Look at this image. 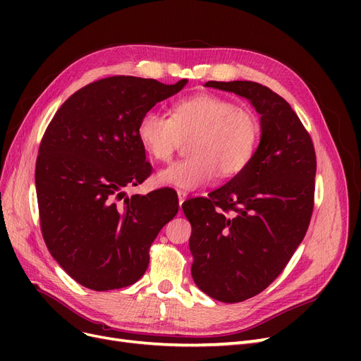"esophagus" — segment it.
Returning a JSON list of instances; mask_svg holds the SVG:
<instances>
[{
  "mask_svg": "<svg viewBox=\"0 0 361 361\" xmlns=\"http://www.w3.org/2000/svg\"><path fill=\"white\" fill-rule=\"evenodd\" d=\"M187 195H188V194L185 192V191H180V190L178 191V199H179V206H180V207H182V203H183L185 200H187Z\"/></svg>",
  "mask_w": 361,
  "mask_h": 361,
  "instance_id": "obj_1",
  "label": "esophagus"
}]
</instances>
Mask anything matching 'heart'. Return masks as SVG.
Here are the masks:
<instances>
[{
    "mask_svg": "<svg viewBox=\"0 0 361 361\" xmlns=\"http://www.w3.org/2000/svg\"><path fill=\"white\" fill-rule=\"evenodd\" d=\"M137 133L141 146L158 161H170L182 137L195 134L194 155L157 174L162 185L191 191L209 183L218 173L232 178L248 166L257 146L259 122L247 106L214 93H199L174 104L173 116L147 110Z\"/></svg>",
    "mask_w": 361,
    "mask_h": 361,
    "instance_id": "heart-1",
    "label": "heart"
}]
</instances>
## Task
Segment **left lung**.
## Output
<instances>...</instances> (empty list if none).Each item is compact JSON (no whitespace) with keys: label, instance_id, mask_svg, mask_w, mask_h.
I'll list each match as a JSON object with an SVG mask.
<instances>
[{"label":"left lung","instance_id":"8db88e82","mask_svg":"<svg viewBox=\"0 0 361 361\" xmlns=\"http://www.w3.org/2000/svg\"><path fill=\"white\" fill-rule=\"evenodd\" d=\"M260 114V141L248 166L221 188L183 202L191 223V276L211 298L239 302L268 288L307 232L316 157L312 138L281 96L251 81H207Z\"/></svg>","mask_w":361,"mask_h":361}]
</instances>
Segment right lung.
<instances>
[{
    "label": "right lung",
    "instance_id": "right-lung-1",
    "mask_svg": "<svg viewBox=\"0 0 361 361\" xmlns=\"http://www.w3.org/2000/svg\"><path fill=\"white\" fill-rule=\"evenodd\" d=\"M187 82L110 76L75 92L47 128L36 161L42 235L80 285H133L147 269L152 243L178 214L170 188L130 197L125 188L152 171L137 133L141 116Z\"/></svg>",
    "mask_w": 361,
    "mask_h": 361
}]
</instances>
